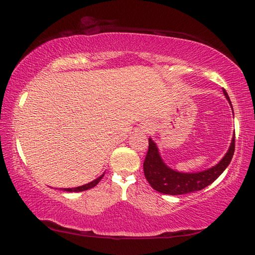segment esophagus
Segmentation results:
<instances>
[{
    "label": "esophagus",
    "mask_w": 255,
    "mask_h": 255,
    "mask_svg": "<svg viewBox=\"0 0 255 255\" xmlns=\"http://www.w3.org/2000/svg\"><path fill=\"white\" fill-rule=\"evenodd\" d=\"M150 130V128H146V131H149Z\"/></svg>",
    "instance_id": "1"
}]
</instances>
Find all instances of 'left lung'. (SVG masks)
Masks as SVG:
<instances>
[{
  "label": "left lung",
  "mask_w": 255,
  "mask_h": 255,
  "mask_svg": "<svg viewBox=\"0 0 255 255\" xmlns=\"http://www.w3.org/2000/svg\"><path fill=\"white\" fill-rule=\"evenodd\" d=\"M224 95L231 104L230 97L225 91ZM234 150L235 134L232 139L229 151L215 167L202 172L184 173L172 170L167 164H164L159 154L157 145L152 140L149 139V149L143 162L144 176L150 186L161 194L182 195L202 190L205 187L213 184L222 175L233 158Z\"/></svg>",
  "instance_id": "obj_1"
}]
</instances>
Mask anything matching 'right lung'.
Masks as SVG:
<instances>
[{"instance_id": "add662e5", "label": "right lung", "mask_w": 255, "mask_h": 255, "mask_svg": "<svg viewBox=\"0 0 255 255\" xmlns=\"http://www.w3.org/2000/svg\"><path fill=\"white\" fill-rule=\"evenodd\" d=\"M104 177V175H102L101 177H98L97 179H95V180H93L92 182H89V184H87V185H84V186H80V187H76V188H62L61 190H64V191H71V193H75V191H84V190H87V189H91V188H93V187H95L98 182L101 181V179L102 178Z\"/></svg>"}]
</instances>
